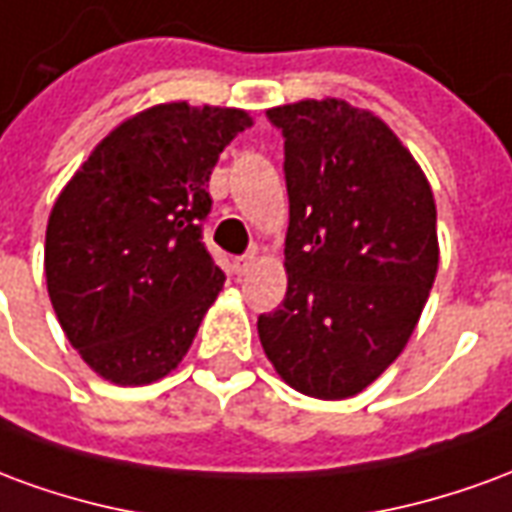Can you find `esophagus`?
I'll return each instance as SVG.
<instances>
[{
	"label": "esophagus",
	"mask_w": 512,
	"mask_h": 512,
	"mask_svg": "<svg viewBox=\"0 0 512 512\" xmlns=\"http://www.w3.org/2000/svg\"><path fill=\"white\" fill-rule=\"evenodd\" d=\"M255 266H257V255L235 257V263H233L235 274H238V277H244V274H249V271H252V268H255Z\"/></svg>",
	"instance_id": "esophagus-1"
}]
</instances>
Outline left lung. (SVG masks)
<instances>
[{"label":"left lung","instance_id":"obj_1","mask_svg":"<svg viewBox=\"0 0 512 512\" xmlns=\"http://www.w3.org/2000/svg\"><path fill=\"white\" fill-rule=\"evenodd\" d=\"M285 136L288 293L257 318L279 378L345 400L406 348L439 271L433 191L381 117L340 98L268 109Z\"/></svg>","mask_w":512,"mask_h":512}]
</instances>
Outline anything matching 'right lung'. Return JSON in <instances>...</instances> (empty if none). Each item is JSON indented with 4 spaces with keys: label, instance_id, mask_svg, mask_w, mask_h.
I'll return each mask as SVG.
<instances>
[{
    "label": "right lung",
    "instance_id": "1",
    "mask_svg": "<svg viewBox=\"0 0 512 512\" xmlns=\"http://www.w3.org/2000/svg\"><path fill=\"white\" fill-rule=\"evenodd\" d=\"M252 117L230 106L156 104L95 145L54 202L46 285L68 343L104 381L164 378L224 285L202 244L208 180Z\"/></svg>",
    "mask_w": 512,
    "mask_h": 512
}]
</instances>
